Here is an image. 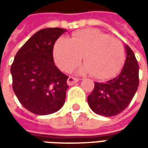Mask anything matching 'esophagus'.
Wrapping results in <instances>:
<instances>
[{"label": "esophagus", "instance_id": "34e87169", "mask_svg": "<svg viewBox=\"0 0 148 148\" xmlns=\"http://www.w3.org/2000/svg\"><path fill=\"white\" fill-rule=\"evenodd\" d=\"M78 81H79V79H77V78L69 77V79H68V80H67V83H68L69 86H72V85H74V83H76V82H78Z\"/></svg>", "mask_w": 148, "mask_h": 148}]
</instances>
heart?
<instances>
[{"label": "heart", "instance_id": "b5f03b06", "mask_svg": "<svg viewBox=\"0 0 148 148\" xmlns=\"http://www.w3.org/2000/svg\"><path fill=\"white\" fill-rule=\"evenodd\" d=\"M53 54L56 63L64 71L75 67L83 56L86 63L80 72L104 79L121 69L125 59V48L120 40L99 30L84 29L74 32L72 39L59 38Z\"/></svg>", "mask_w": 148, "mask_h": 148}]
</instances>
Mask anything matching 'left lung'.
Instances as JSON below:
<instances>
[{"instance_id":"8db88e82","label":"left lung","mask_w":148,"mask_h":148,"mask_svg":"<svg viewBox=\"0 0 148 148\" xmlns=\"http://www.w3.org/2000/svg\"><path fill=\"white\" fill-rule=\"evenodd\" d=\"M126 60L116 77L106 82H95L94 89L87 97L93 112L103 116H114L130 103L139 86V65L133 50L125 45Z\"/></svg>"}]
</instances>
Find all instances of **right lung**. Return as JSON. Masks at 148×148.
I'll list each match as a JSON object with an SVG mask.
<instances>
[{"label": "right lung", "mask_w": 148, "mask_h": 148, "mask_svg": "<svg viewBox=\"0 0 148 148\" xmlns=\"http://www.w3.org/2000/svg\"><path fill=\"white\" fill-rule=\"evenodd\" d=\"M67 30L45 28L32 36L17 52L11 66L13 89L20 103L36 115H49L65 103L68 76L55 65L53 49Z\"/></svg>", "instance_id": "1"}]
</instances>
